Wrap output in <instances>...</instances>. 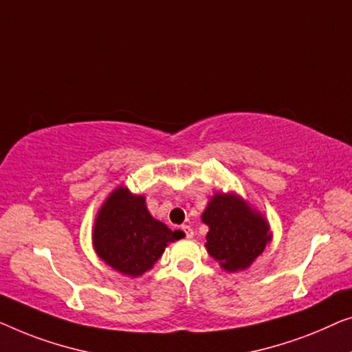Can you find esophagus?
Returning <instances> with one entry per match:
<instances>
[{
    "label": "esophagus",
    "instance_id": "1",
    "mask_svg": "<svg viewBox=\"0 0 352 352\" xmlns=\"http://www.w3.org/2000/svg\"><path fill=\"white\" fill-rule=\"evenodd\" d=\"M182 231L185 232V236L188 237V239H191L192 234H195V231H192V228L190 225H183L182 226Z\"/></svg>",
    "mask_w": 352,
    "mask_h": 352
}]
</instances>
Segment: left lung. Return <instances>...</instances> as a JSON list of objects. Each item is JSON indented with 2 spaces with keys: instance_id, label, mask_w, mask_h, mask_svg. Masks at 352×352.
Returning <instances> with one entry per match:
<instances>
[{
  "instance_id": "left-lung-1",
  "label": "left lung",
  "mask_w": 352,
  "mask_h": 352,
  "mask_svg": "<svg viewBox=\"0 0 352 352\" xmlns=\"http://www.w3.org/2000/svg\"><path fill=\"white\" fill-rule=\"evenodd\" d=\"M209 226L206 249L230 273L249 268L271 241L265 217L234 192H217L202 212Z\"/></svg>"
}]
</instances>
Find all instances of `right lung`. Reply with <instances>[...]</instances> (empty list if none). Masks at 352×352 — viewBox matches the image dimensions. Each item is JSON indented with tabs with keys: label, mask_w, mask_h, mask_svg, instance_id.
Here are the masks:
<instances>
[{
	"label": "right lung",
	"mask_w": 352,
	"mask_h": 352,
	"mask_svg": "<svg viewBox=\"0 0 352 352\" xmlns=\"http://www.w3.org/2000/svg\"><path fill=\"white\" fill-rule=\"evenodd\" d=\"M180 239L146 209L145 196L116 188L98 210L92 242L97 255L121 274L137 277L151 270L169 242Z\"/></svg>",
	"instance_id": "obj_1"
}]
</instances>
